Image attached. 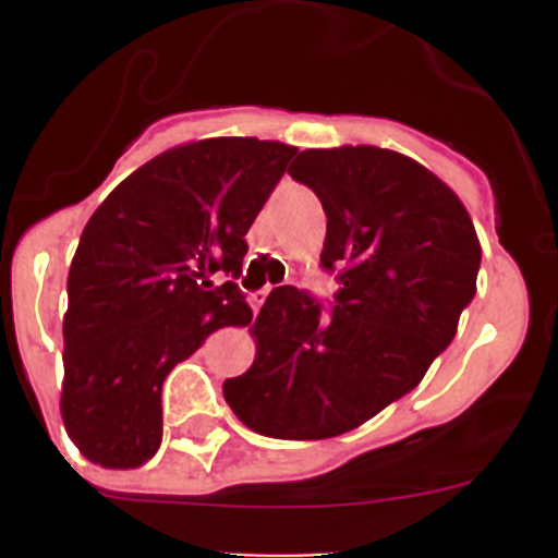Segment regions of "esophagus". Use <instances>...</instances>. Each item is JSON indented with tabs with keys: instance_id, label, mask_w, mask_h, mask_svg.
<instances>
[{
	"instance_id": "esophagus-1",
	"label": "esophagus",
	"mask_w": 558,
	"mask_h": 558,
	"mask_svg": "<svg viewBox=\"0 0 558 558\" xmlns=\"http://www.w3.org/2000/svg\"><path fill=\"white\" fill-rule=\"evenodd\" d=\"M267 294H269V286H264V289H258V291H253L251 294V307L253 311H262V305H264V300H267Z\"/></svg>"
}]
</instances>
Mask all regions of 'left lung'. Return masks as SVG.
<instances>
[{
	"mask_svg": "<svg viewBox=\"0 0 558 558\" xmlns=\"http://www.w3.org/2000/svg\"><path fill=\"white\" fill-rule=\"evenodd\" d=\"M289 174L324 205L320 267L340 291L326 315L305 291L275 289L251 326L256 359L223 397L258 435L324 440L413 391L451 345L481 243L459 196L397 150H302Z\"/></svg>",
	"mask_w": 558,
	"mask_h": 558,
	"instance_id": "left-lung-1",
	"label": "left lung"
}]
</instances>
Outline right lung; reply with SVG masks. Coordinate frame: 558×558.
<instances>
[{"mask_svg": "<svg viewBox=\"0 0 558 558\" xmlns=\"http://www.w3.org/2000/svg\"><path fill=\"white\" fill-rule=\"evenodd\" d=\"M296 148L256 137L178 145L88 218L66 278L61 418L107 470L161 446V386L221 326L253 318L234 280L245 234ZM233 278L209 291L210 274Z\"/></svg>", "mask_w": 558, "mask_h": 558, "instance_id": "obj_1", "label": "right lung"}]
</instances>
